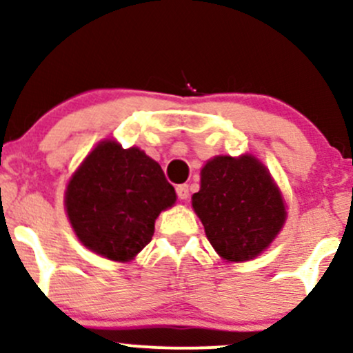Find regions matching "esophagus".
<instances>
[{
    "mask_svg": "<svg viewBox=\"0 0 353 353\" xmlns=\"http://www.w3.org/2000/svg\"><path fill=\"white\" fill-rule=\"evenodd\" d=\"M176 192H177V197L182 201H185L189 197V185L188 184H181L176 188Z\"/></svg>",
    "mask_w": 353,
    "mask_h": 353,
    "instance_id": "34e87169",
    "label": "esophagus"
}]
</instances>
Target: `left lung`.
<instances>
[{
  "label": "left lung",
  "instance_id": "left-lung-1",
  "mask_svg": "<svg viewBox=\"0 0 353 353\" xmlns=\"http://www.w3.org/2000/svg\"><path fill=\"white\" fill-rule=\"evenodd\" d=\"M192 208L221 257L232 262L257 257L285 221L281 192L252 156L214 157L201 172Z\"/></svg>",
  "mask_w": 353,
  "mask_h": 353
}]
</instances>
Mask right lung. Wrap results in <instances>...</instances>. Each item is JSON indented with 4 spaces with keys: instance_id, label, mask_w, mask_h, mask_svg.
I'll return each mask as SVG.
<instances>
[{
    "instance_id": "1",
    "label": "right lung",
    "mask_w": 353,
    "mask_h": 353,
    "mask_svg": "<svg viewBox=\"0 0 353 353\" xmlns=\"http://www.w3.org/2000/svg\"><path fill=\"white\" fill-rule=\"evenodd\" d=\"M176 190L161 165L137 148L104 141L81 164L66 189V210L76 236L92 252L131 261L151 242L161 210Z\"/></svg>"
}]
</instances>
